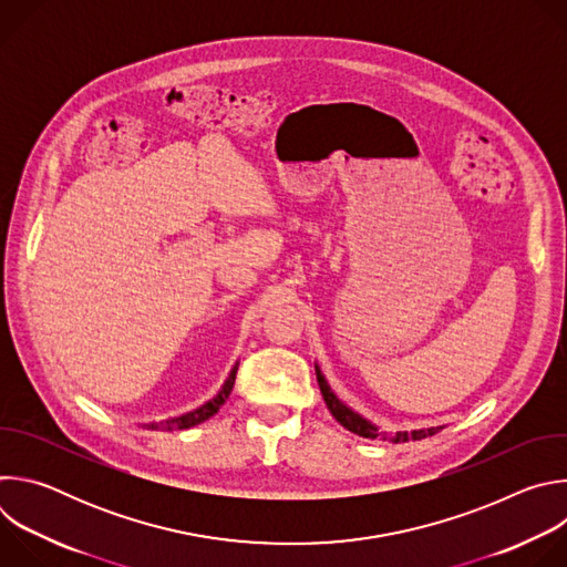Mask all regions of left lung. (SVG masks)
<instances>
[{
    "instance_id": "left-lung-1",
    "label": "left lung",
    "mask_w": 567,
    "mask_h": 567,
    "mask_svg": "<svg viewBox=\"0 0 567 567\" xmlns=\"http://www.w3.org/2000/svg\"><path fill=\"white\" fill-rule=\"evenodd\" d=\"M316 379H318V385H320V392H322V399H326L330 413L337 417L339 424H343L348 431L361 435V437H370V440H390V442H409V440H424V437H431L435 435L440 429H429V431H415V433H396V435H383L379 433V429H374L370 422H365L363 417H359L357 413H352L348 406H343V403L337 399V394L330 390L326 377L320 374V370H316Z\"/></svg>"
}]
</instances>
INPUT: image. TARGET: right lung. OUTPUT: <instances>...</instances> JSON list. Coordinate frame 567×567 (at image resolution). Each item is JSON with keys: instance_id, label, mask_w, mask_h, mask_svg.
<instances>
[{"instance_id": "1", "label": "right lung", "mask_w": 567, "mask_h": 567, "mask_svg": "<svg viewBox=\"0 0 567 567\" xmlns=\"http://www.w3.org/2000/svg\"><path fill=\"white\" fill-rule=\"evenodd\" d=\"M235 372H237V368H233V372H230V377L226 379V383H224V388L219 390V394H217L213 401H208L206 406H202L199 411L188 413V415H184V417L171 420V422H166V424H154L152 429H161V431H171V429H190V426H197V424L206 422L208 417H213V415L224 406V401L228 399V394H230V390H233Z\"/></svg>"}]
</instances>
